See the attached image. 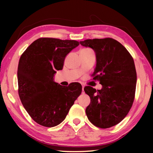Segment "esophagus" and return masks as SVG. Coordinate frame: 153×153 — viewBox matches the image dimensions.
<instances>
[{
  "label": "esophagus",
  "instance_id": "esophagus-1",
  "mask_svg": "<svg viewBox=\"0 0 153 153\" xmlns=\"http://www.w3.org/2000/svg\"><path fill=\"white\" fill-rule=\"evenodd\" d=\"M82 92L84 93V84H82Z\"/></svg>",
  "mask_w": 153,
  "mask_h": 153
}]
</instances>
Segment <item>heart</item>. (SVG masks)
I'll return each mask as SVG.
<instances>
[{
    "instance_id": "heart-1",
    "label": "heart",
    "mask_w": 153,
    "mask_h": 153,
    "mask_svg": "<svg viewBox=\"0 0 153 153\" xmlns=\"http://www.w3.org/2000/svg\"><path fill=\"white\" fill-rule=\"evenodd\" d=\"M84 49H88V48H84Z\"/></svg>"
}]
</instances>
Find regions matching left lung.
I'll use <instances>...</instances> for the list:
<instances>
[{"label": "left lung", "mask_w": 153, "mask_h": 153, "mask_svg": "<svg viewBox=\"0 0 153 153\" xmlns=\"http://www.w3.org/2000/svg\"><path fill=\"white\" fill-rule=\"evenodd\" d=\"M79 44L89 47L96 55L93 79L99 80L100 90L86 86L90 98L86 109L89 121L100 128H108L121 122L132 106L136 85L134 59L118 41L107 38L88 39Z\"/></svg>", "instance_id": "left-lung-1"}]
</instances>
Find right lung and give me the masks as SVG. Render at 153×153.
Here are the masks:
<instances>
[{"label": "right lung", "mask_w": 153, "mask_h": 153, "mask_svg": "<svg viewBox=\"0 0 153 153\" xmlns=\"http://www.w3.org/2000/svg\"><path fill=\"white\" fill-rule=\"evenodd\" d=\"M79 45L76 40L41 38L21 56L17 69L20 100L41 126L51 128L60 124L81 94L79 83L63 87L54 80L56 71L63 69L66 56Z\"/></svg>", "instance_id": "1"}]
</instances>
